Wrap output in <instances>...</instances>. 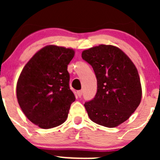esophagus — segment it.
Masks as SVG:
<instances>
[{
  "mask_svg": "<svg viewBox=\"0 0 160 160\" xmlns=\"http://www.w3.org/2000/svg\"><path fill=\"white\" fill-rule=\"evenodd\" d=\"M82 94H83V91H82V90H78V91H77V95H78L79 98H80V97L82 96Z\"/></svg>",
  "mask_w": 160,
  "mask_h": 160,
  "instance_id": "obj_1",
  "label": "esophagus"
}]
</instances>
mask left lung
<instances>
[{"mask_svg":"<svg viewBox=\"0 0 160 160\" xmlns=\"http://www.w3.org/2000/svg\"><path fill=\"white\" fill-rule=\"evenodd\" d=\"M82 59L93 67L98 81L94 98L84 104L90 120L114 128L129 118L142 98L136 67L114 46L100 45L84 50Z\"/></svg>","mask_w":160,"mask_h":160,"instance_id":"left-lung-1","label":"left lung"}]
</instances>
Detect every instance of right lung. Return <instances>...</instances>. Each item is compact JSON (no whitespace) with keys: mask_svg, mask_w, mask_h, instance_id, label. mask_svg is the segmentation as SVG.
Masks as SVG:
<instances>
[{"mask_svg":"<svg viewBox=\"0 0 160 160\" xmlns=\"http://www.w3.org/2000/svg\"><path fill=\"white\" fill-rule=\"evenodd\" d=\"M73 56L72 49L47 46L32 56L21 72L18 101L25 116L40 128L59 126L68 117L76 100L67 71Z\"/></svg>","mask_w":160,"mask_h":160,"instance_id":"obj_1","label":"right lung"}]
</instances>
